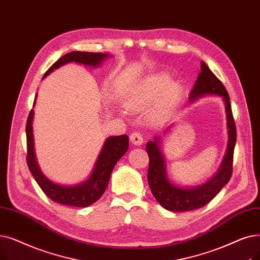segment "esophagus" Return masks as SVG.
<instances>
[{
  "mask_svg": "<svg viewBox=\"0 0 260 260\" xmlns=\"http://www.w3.org/2000/svg\"><path fill=\"white\" fill-rule=\"evenodd\" d=\"M129 139H131V142L134 144V145H141L143 143V137L142 135L139 133V132H135L133 133L131 136H129Z\"/></svg>",
  "mask_w": 260,
  "mask_h": 260,
  "instance_id": "obj_1",
  "label": "esophagus"
}]
</instances>
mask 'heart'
<instances>
[{
  "instance_id": "obj_1",
  "label": "heart",
  "mask_w": 260,
  "mask_h": 260,
  "mask_svg": "<svg viewBox=\"0 0 260 260\" xmlns=\"http://www.w3.org/2000/svg\"><path fill=\"white\" fill-rule=\"evenodd\" d=\"M170 82L167 73H154L143 77L135 84L125 96V105L128 108L139 109L150 105L156 99L152 114L156 119H160L170 112L179 98V87Z\"/></svg>"
}]
</instances>
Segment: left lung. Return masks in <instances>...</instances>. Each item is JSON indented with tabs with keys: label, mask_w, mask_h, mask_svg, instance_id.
<instances>
[{
	"label": "left lung",
	"mask_w": 260,
	"mask_h": 260,
	"mask_svg": "<svg viewBox=\"0 0 260 260\" xmlns=\"http://www.w3.org/2000/svg\"><path fill=\"white\" fill-rule=\"evenodd\" d=\"M219 95L222 96L226 112V126L229 133L228 149L225 152L222 164L218 172L206 183L192 187H179L169 180L167 166L164 153L161 152V136L154 137L153 141L146 143V152L150 157V165L148 170V182L152 193L156 201L167 210L179 212L190 211L205 206L221 189L226 185L232 176L233 157L236 145V125L233 118L230 96L226 89L218 80L207 64L201 62V72L198 80L189 94L191 103L197 99L204 95ZM171 128L169 126L165 129V135Z\"/></svg>",
	"instance_id": "left-lung-1"
}]
</instances>
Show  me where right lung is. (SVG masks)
<instances>
[{"mask_svg":"<svg viewBox=\"0 0 260 260\" xmlns=\"http://www.w3.org/2000/svg\"><path fill=\"white\" fill-rule=\"evenodd\" d=\"M110 55L106 53H90V52H70L63 55L56 61L44 74L43 78L48 76L55 69L68 62H77L89 67H99ZM37 98V95H36ZM35 98V102H36ZM35 102L34 105L35 106ZM32 119L34 109L30 110L26 123V142L27 156L26 161L30 173L34 178L52 201L62 205L74 207H87L93 204L103 196L107 188L109 178L114 167L120 158L128 150V137L126 135L121 136H111L106 139L102 150H101L94 168L90 176L85 182L76 185H60L56 184L48 178L41 171L37 162V158L34 149V134H32Z\"/></svg>","mask_w":260,"mask_h":260,"instance_id":"obj_1","label":"right lung"}]
</instances>
